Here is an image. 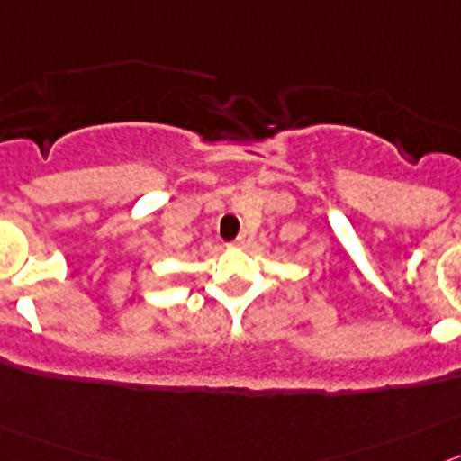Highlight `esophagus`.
<instances>
[{
    "label": "esophagus",
    "mask_w": 461,
    "mask_h": 461,
    "mask_svg": "<svg viewBox=\"0 0 461 461\" xmlns=\"http://www.w3.org/2000/svg\"><path fill=\"white\" fill-rule=\"evenodd\" d=\"M252 243V231L250 230H243L239 234V239H236V246H240V248H246V246H250Z\"/></svg>",
    "instance_id": "1"
}]
</instances>
